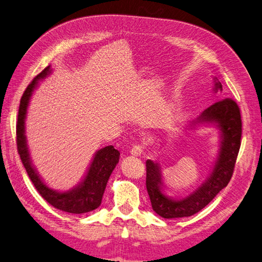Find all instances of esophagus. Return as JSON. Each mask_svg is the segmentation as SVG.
Wrapping results in <instances>:
<instances>
[{
  "label": "esophagus",
  "mask_w": 262,
  "mask_h": 262,
  "mask_svg": "<svg viewBox=\"0 0 262 262\" xmlns=\"http://www.w3.org/2000/svg\"><path fill=\"white\" fill-rule=\"evenodd\" d=\"M130 153H131V155H133V156H140L142 153H143V147H142L141 145L133 146V147L131 148V150H130Z\"/></svg>",
  "instance_id": "esophagus-1"
}]
</instances>
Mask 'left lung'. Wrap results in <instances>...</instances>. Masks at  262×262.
<instances>
[{"instance_id": "obj_1", "label": "left lung", "mask_w": 262, "mask_h": 262, "mask_svg": "<svg viewBox=\"0 0 262 262\" xmlns=\"http://www.w3.org/2000/svg\"><path fill=\"white\" fill-rule=\"evenodd\" d=\"M214 92H222V84L215 78ZM214 124L220 130L221 143L215 165L203 184L182 199H172L164 193V182L160 165L146 161V189L153 210L164 219L191 216L208 205L233 176L237 155L241 147L242 117L239 107L232 98L216 100L190 122Z\"/></svg>"}]
</instances>
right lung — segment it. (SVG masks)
<instances>
[{
  "label": "right lung",
  "instance_id": "right-lung-1",
  "mask_svg": "<svg viewBox=\"0 0 262 262\" xmlns=\"http://www.w3.org/2000/svg\"><path fill=\"white\" fill-rule=\"evenodd\" d=\"M50 66L39 73L24 92L17 117L16 142L17 150L30 180L43 199L55 209L73 214H82L97 209L107 186L108 179L119 162L120 153L113 145L100 148L95 154L84 179L69 191L60 192L49 188L39 177L34 165L31 164L27 140L25 136V119L31 95L41 78L50 74Z\"/></svg>",
  "mask_w": 262,
  "mask_h": 262
}]
</instances>
